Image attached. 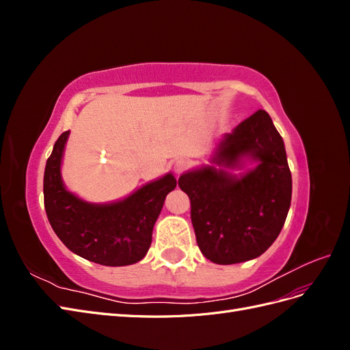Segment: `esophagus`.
Instances as JSON below:
<instances>
[{
	"label": "esophagus",
	"instance_id": "34e87169",
	"mask_svg": "<svg viewBox=\"0 0 350 350\" xmlns=\"http://www.w3.org/2000/svg\"><path fill=\"white\" fill-rule=\"evenodd\" d=\"M189 163L188 161H185V159H178V161L174 163V171L176 175H181L183 172H185L188 169Z\"/></svg>",
	"mask_w": 350,
	"mask_h": 350
}]
</instances>
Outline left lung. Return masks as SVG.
<instances>
[{"label":"left lung","mask_w":350,"mask_h":350,"mask_svg":"<svg viewBox=\"0 0 350 350\" xmlns=\"http://www.w3.org/2000/svg\"><path fill=\"white\" fill-rule=\"evenodd\" d=\"M248 157L258 165L235 176L203 166L179 176L191 203V221L203 256L216 264L260 257L276 241L292 198V175L282 135L258 109L225 134L211 162L238 167Z\"/></svg>","instance_id":"left-lung-1"}]
</instances>
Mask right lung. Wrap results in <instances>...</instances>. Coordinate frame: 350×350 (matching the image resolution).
<instances>
[{
	"mask_svg": "<svg viewBox=\"0 0 350 350\" xmlns=\"http://www.w3.org/2000/svg\"><path fill=\"white\" fill-rule=\"evenodd\" d=\"M68 134L58 137L45 166L44 200L52 229L70 251L102 266L140 261L150 248L153 226L176 179L166 174L115 203H88L70 193L61 178Z\"/></svg>",
	"mask_w": 350,
	"mask_h": 350,
	"instance_id": "add662e5",
	"label": "right lung"
}]
</instances>
